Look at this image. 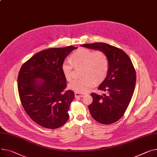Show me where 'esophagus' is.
<instances>
[{
	"instance_id": "34e87169",
	"label": "esophagus",
	"mask_w": 157,
	"mask_h": 157,
	"mask_svg": "<svg viewBox=\"0 0 157 157\" xmlns=\"http://www.w3.org/2000/svg\"><path fill=\"white\" fill-rule=\"evenodd\" d=\"M84 96H85L84 93H78V92L75 93V97H82Z\"/></svg>"
}]
</instances>
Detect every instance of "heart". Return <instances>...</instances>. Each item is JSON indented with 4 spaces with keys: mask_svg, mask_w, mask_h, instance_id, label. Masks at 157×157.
Returning a JSON list of instances; mask_svg holds the SVG:
<instances>
[{
    "mask_svg": "<svg viewBox=\"0 0 157 157\" xmlns=\"http://www.w3.org/2000/svg\"><path fill=\"white\" fill-rule=\"evenodd\" d=\"M82 67V78L71 82L70 89L78 93L88 92L96 83L105 80L109 71V59L105 52L102 50L81 48L71 56V60H64L61 64V71L66 79L70 81L73 78V69Z\"/></svg>",
    "mask_w": 157,
    "mask_h": 157,
    "instance_id": "obj_1",
    "label": "heart"
}]
</instances>
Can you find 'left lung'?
<instances>
[{
    "label": "left lung",
    "mask_w": 157,
    "mask_h": 157,
    "mask_svg": "<svg viewBox=\"0 0 157 157\" xmlns=\"http://www.w3.org/2000/svg\"><path fill=\"white\" fill-rule=\"evenodd\" d=\"M81 46L102 50L108 56V75L98 88L107 93L100 96L91 93L93 101L88 109L93 118L99 123L113 124L124 116L133 95L136 75L132 61L122 50L105 43Z\"/></svg>",
    "instance_id": "8db88e82"
}]
</instances>
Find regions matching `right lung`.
Returning <instances> with one entry per match:
<instances>
[{
    "instance_id": "1",
    "label": "right lung",
    "mask_w": 157,
    "mask_h": 157,
    "mask_svg": "<svg viewBox=\"0 0 157 157\" xmlns=\"http://www.w3.org/2000/svg\"><path fill=\"white\" fill-rule=\"evenodd\" d=\"M72 45L41 51L23 64L17 77L20 101L28 116L40 126L57 129L69 119L73 91L65 90L67 82L61 64L75 49ZM36 78L44 80L38 83Z\"/></svg>"
}]
</instances>
